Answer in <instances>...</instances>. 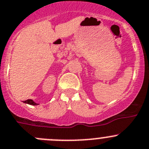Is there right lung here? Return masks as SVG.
<instances>
[{
	"mask_svg": "<svg viewBox=\"0 0 149 149\" xmlns=\"http://www.w3.org/2000/svg\"><path fill=\"white\" fill-rule=\"evenodd\" d=\"M24 103H25V104H31V105H37V104H36V102H34L32 100H25V101L23 102Z\"/></svg>",
	"mask_w": 149,
	"mask_h": 149,
	"instance_id": "right-lung-1",
	"label": "right lung"
}]
</instances>
